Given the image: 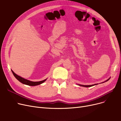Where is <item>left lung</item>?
<instances>
[{"label": "left lung", "mask_w": 121, "mask_h": 121, "mask_svg": "<svg viewBox=\"0 0 121 121\" xmlns=\"http://www.w3.org/2000/svg\"><path fill=\"white\" fill-rule=\"evenodd\" d=\"M110 78H109L107 80H106L105 81H104V82H102V83H104V82H106V81H107L108 80H109V79H110ZM98 84H93V85H81V84H78V85H79V86H82V87H92V86H94V85H98Z\"/></svg>", "instance_id": "left-lung-1"}]
</instances>
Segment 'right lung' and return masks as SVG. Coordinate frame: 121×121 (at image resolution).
I'll return each instance as SVG.
<instances>
[{"label":"right lung","instance_id":"right-lung-1","mask_svg":"<svg viewBox=\"0 0 121 121\" xmlns=\"http://www.w3.org/2000/svg\"><path fill=\"white\" fill-rule=\"evenodd\" d=\"M12 72L13 73V74H14V77L19 81L20 82H21V83H22V84H25V85H29V86H36V85H40L43 83V82L44 81H46V80L47 79H44L43 80H42V81H37V82H34V81H30L29 80H27L26 79H25V78H22L21 77H20V76H19L18 75H17V74H16L13 71L12 69Z\"/></svg>","mask_w":121,"mask_h":121}]
</instances>
